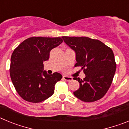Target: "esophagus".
<instances>
[{
	"mask_svg": "<svg viewBox=\"0 0 129 129\" xmlns=\"http://www.w3.org/2000/svg\"><path fill=\"white\" fill-rule=\"evenodd\" d=\"M62 78H63L65 81H72V77H70V76H62Z\"/></svg>",
	"mask_w": 129,
	"mask_h": 129,
	"instance_id": "esophagus-1",
	"label": "esophagus"
}]
</instances>
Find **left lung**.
<instances>
[{
	"label": "left lung",
	"instance_id": "obj_1",
	"mask_svg": "<svg viewBox=\"0 0 129 129\" xmlns=\"http://www.w3.org/2000/svg\"><path fill=\"white\" fill-rule=\"evenodd\" d=\"M76 53L75 67H81L85 77L74 79L79 83L74 95L85 102L100 100L106 94L113 80L116 64L112 49L99 40L86 37H62Z\"/></svg>",
	"mask_w": 129,
	"mask_h": 129
}]
</instances>
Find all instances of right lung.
<instances>
[{"label":"right lung","instance_id":"obj_1","mask_svg":"<svg viewBox=\"0 0 129 129\" xmlns=\"http://www.w3.org/2000/svg\"><path fill=\"white\" fill-rule=\"evenodd\" d=\"M63 42L60 37H33L24 40L11 57L10 77L21 98L31 103H40L53 95L55 85L62 78L57 72L48 74L43 62L50 52Z\"/></svg>","mask_w":129,"mask_h":129}]
</instances>
